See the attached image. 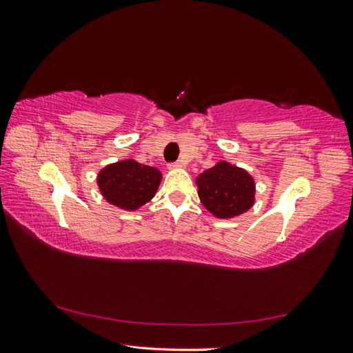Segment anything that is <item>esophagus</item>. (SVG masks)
<instances>
[{
	"label": "esophagus",
	"instance_id": "1",
	"mask_svg": "<svg viewBox=\"0 0 353 353\" xmlns=\"http://www.w3.org/2000/svg\"><path fill=\"white\" fill-rule=\"evenodd\" d=\"M185 166V163L182 162V160H177V162H174V163H171L170 165V168H172V170H177V168H183Z\"/></svg>",
	"mask_w": 353,
	"mask_h": 353
}]
</instances>
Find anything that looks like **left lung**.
Returning <instances> with one entry per match:
<instances>
[{
  "instance_id": "obj_1",
  "label": "left lung",
  "mask_w": 353,
  "mask_h": 353,
  "mask_svg": "<svg viewBox=\"0 0 353 353\" xmlns=\"http://www.w3.org/2000/svg\"><path fill=\"white\" fill-rule=\"evenodd\" d=\"M196 185L202 205L218 219L240 216L255 204L254 177L225 160L201 172Z\"/></svg>"
}]
</instances>
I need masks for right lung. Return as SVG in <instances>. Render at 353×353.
<instances>
[{
	"label": "right lung",
	"mask_w": 353,
	"mask_h": 353,
	"mask_svg": "<svg viewBox=\"0 0 353 353\" xmlns=\"http://www.w3.org/2000/svg\"><path fill=\"white\" fill-rule=\"evenodd\" d=\"M162 182V172L134 159L105 165L97 176L98 188L110 205L135 212L148 204Z\"/></svg>",
	"instance_id": "obj_1"
}]
</instances>
